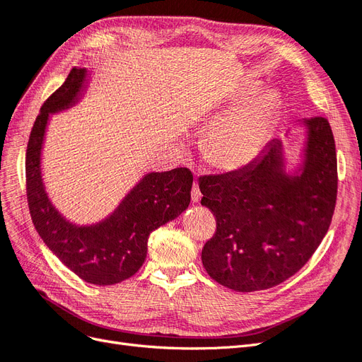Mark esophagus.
Masks as SVG:
<instances>
[{
    "label": "esophagus",
    "instance_id": "obj_1",
    "mask_svg": "<svg viewBox=\"0 0 362 362\" xmlns=\"http://www.w3.org/2000/svg\"><path fill=\"white\" fill-rule=\"evenodd\" d=\"M201 197H202V193H201V190H199L197 182L194 181V182H193V187H192V201H193L194 204H197L199 201H201Z\"/></svg>",
    "mask_w": 362,
    "mask_h": 362
}]
</instances>
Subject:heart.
<instances>
[{
	"label": "heart",
	"mask_w": 362,
	"mask_h": 362,
	"mask_svg": "<svg viewBox=\"0 0 362 362\" xmlns=\"http://www.w3.org/2000/svg\"><path fill=\"white\" fill-rule=\"evenodd\" d=\"M277 112V98L262 93L209 129L202 144L205 160L223 170L245 168L260 154Z\"/></svg>",
	"instance_id": "obj_1"
}]
</instances>
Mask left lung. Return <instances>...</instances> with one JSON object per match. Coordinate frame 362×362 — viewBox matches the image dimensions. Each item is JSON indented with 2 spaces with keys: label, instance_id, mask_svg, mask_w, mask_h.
Segmentation results:
<instances>
[{
  "label": "left lung",
  "instance_id": "8db88e82",
  "mask_svg": "<svg viewBox=\"0 0 362 362\" xmlns=\"http://www.w3.org/2000/svg\"><path fill=\"white\" fill-rule=\"evenodd\" d=\"M304 160L286 172L271 141L250 165L199 180L217 230L202 248L211 279L236 292L269 289L300 271L327 235L337 201V154L327 118L301 121Z\"/></svg>",
  "mask_w": 362,
  "mask_h": 362
}]
</instances>
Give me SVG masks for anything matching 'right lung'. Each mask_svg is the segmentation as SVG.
Returning <instances> with one entry per match:
<instances>
[{
	"label": "right lung",
	"mask_w": 362,
	"mask_h": 362,
	"mask_svg": "<svg viewBox=\"0 0 362 362\" xmlns=\"http://www.w3.org/2000/svg\"><path fill=\"white\" fill-rule=\"evenodd\" d=\"M86 76V69L73 67L35 118L25 157L27 197L34 226L49 250L86 283L109 286L138 272L146 257L149 233L187 209L193 175L187 168L149 172L114 213L94 224L79 226L62 216L45 190L42 148L49 115L81 100Z\"/></svg>",
	"instance_id": "1"
}]
</instances>
